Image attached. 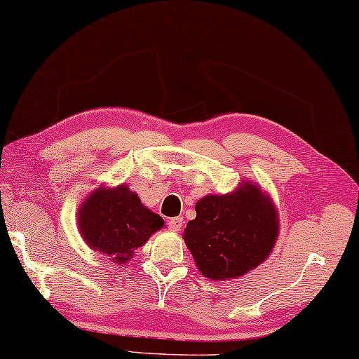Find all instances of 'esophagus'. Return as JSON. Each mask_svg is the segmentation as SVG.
<instances>
[{
	"mask_svg": "<svg viewBox=\"0 0 359 359\" xmlns=\"http://www.w3.org/2000/svg\"><path fill=\"white\" fill-rule=\"evenodd\" d=\"M181 226H183V218L176 217V218H170L168 219V228L172 231H180Z\"/></svg>",
	"mask_w": 359,
	"mask_h": 359,
	"instance_id": "esophagus-1",
	"label": "esophagus"
}]
</instances>
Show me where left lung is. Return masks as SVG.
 I'll list each match as a JSON object with an SVG mask.
<instances>
[{"instance_id": "left-lung-1", "label": "left lung", "mask_w": 359, "mask_h": 359, "mask_svg": "<svg viewBox=\"0 0 359 359\" xmlns=\"http://www.w3.org/2000/svg\"><path fill=\"white\" fill-rule=\"evenodd\" d=\"M184 242L197 268L210 279L249 273L271 253L278 217L269 198L247 183L229 196H207L196 203Z\"/></svg>"}]
</instances>
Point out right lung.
I'll return each mask as SVG.
<instances>
[{"label": "right lung", "mask_w": 359, "mask_h": 359, "mask_svg": "<svg viewBox=\"0 0 359 359\" xmlns=\"http://www.w3.org/2000/svg\"><path fill=\"white\" fill-rule=\"evenodd\" d=\"M79 224L88 245L123 264L163 226L162 217L142 205L128 186L96 189L80 208Z\"/></svg>", "instance_id": "right-lung-1"}]
</instances>
